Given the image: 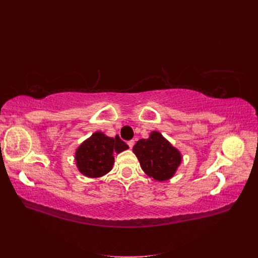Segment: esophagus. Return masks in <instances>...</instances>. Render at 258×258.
I'll use <instances>...</instances> for the list:
<instances>
[{
    "instance_id": "1",
    "label": "esophagus",
    "mask_w": 258,
    "mask_h": 258,
    "mask_svg": "<svg viewBox=\"0 0 258 258\" xmlns=\"http://www.w3.org/2000/svg\"><path fill=\"white\" fill-rule=\"evenodd\" d=\"M128 145H129L130 148L134 147V145H135V140H130V141H128Z\"/></svg>"
}]
</instances>
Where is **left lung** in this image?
Wrapping results in <instances>:
<instances>
[{
    "label": "left lung",
    "instance_id": "8db88e82",
    "mask_svg": "<svg viewBox=\"0 0 258 258\" xmlns=\"http://www.w3.org/2000/svg\"><path fill=\"white\" fill-rule=\"evenodd\" d=\"M144 172L155 181L173 177L182 162V154L158 131H152L148 139H141L132 148Z\"/></svg>",
    "mask_w": 258,
    "mask_h": 258
}]
</instances>
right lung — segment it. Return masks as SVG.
<instances>
[{"label":"right lung","instance_id":"1","mask_svg":"<svg viewBox=\"0 0 258 258\" xmlns=\"http://www.w3.org/2000/svg\"><path fill=\"white\" fill-rule=\"evenodd\" d=\"M128 148L129 146L118 136L110 138L103 132L97 131L76 148V167L85 176L101 177L112 170L114 153L119 154Z\"/></svg>","mask_w":258,"mask_h":258}]
</instances>
